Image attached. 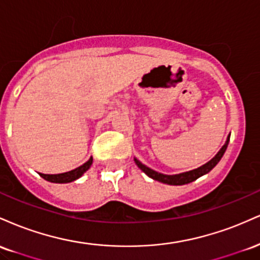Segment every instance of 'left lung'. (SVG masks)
Returning a JSON list of instances; mask_svg holds the SVG:
<instances>
[{"instance_id": "1", "label": "left lung", "mask_w": 260, "mask_h": 260, "mask_svg": "<svg viewBox=\"0 0 260 260\" xmlns=\"http://www.w3.org/2000/svg\"><path fill=\"white\" fill-rule=\"evenodd\" d=\"M229 142H230V136L228 137V139H226V143L223 144V147L220 149L219 153H217L215 156L213 157V159H211L210 161H208L207 164H204V165L201 166V168L192 170V171L183 172V174L164 175V174H160V172L154 171V170L148 168V166H145L144 164L140 162V161L138 159H136V157H134V162L137 164V166H138V168L142 170L145 175H148L149 177L153 178V180H155V181L162 182V183H166V184H171V186H182V184H187V183H190V182L196 181L197 178H199L203 175L208 174V172H210L211 170L215 168V166L217 165V162L221 160L222 155L225 154L226 149H228Z\"/></svg>"}]
</instances>
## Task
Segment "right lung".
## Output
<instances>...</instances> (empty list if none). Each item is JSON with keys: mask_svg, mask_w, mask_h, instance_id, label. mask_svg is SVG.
I'll return each instance as SVG.
<instances>
[{"mask_svg": "<svg viewBox=\"0 0 260 260\" xmlns=\"http://www.w3.org/2000/svg\"><path fill=\"white\" fill-rule=\"evenodd\" d=\"M92 164V157H90L85 164H83L82 166L79 168L72 170V171L68 172H63V174H57V175H45V174H40L41 177L44 180L52 182V183H70V182L78 180L80 176H83L85 171H88L89 168L91 166Z\"/></svg>", "mask_w": 260, "mask_h": 260, "instance_id": "1", "label": "right lung"}]
</instances>
